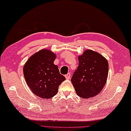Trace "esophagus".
<instances>
[{
    "mask_svg": "<svg viewBox=\"0 0 131 131\" xmlns=\"http://www.w3.org/2000/svg\"><path fill=\"white\" fill-rule=\"evenodd\" d=\"M65 77H66V78L67 79H70L71 78V74H70V73H68L67 74H66L65 75Z\"/></svg>",
    "mask_w": 131,
    "mask_h": 131,
    "instance_id": "1",
    "label": "esophagus"
}]
</instances>
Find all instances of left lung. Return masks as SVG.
I'll return each mask as SVG.
<instances>
[{"label": "left lung", "mask_w": 131, "mask_h": 131, "mask_svg": "<svg viewBox=\"0 0 131 131\" xmlns=\"http://www.w3.org/2000/svg\"><path fill=\"white\" fill-rule=\"evenodd\" d=\"M78 60V67L71 82L77 95L88 99L97 95L104 88L108 75V63L102 55L91 50L84 51Z\"/></svg>", "instance_id": "obj_1"}]
</instances>
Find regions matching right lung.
Listing matches in <instances>:
<instances>
[{
	"mask_svg": "<svg viewBox=\"0 0 131 131\" xmlns=\"http://www.w3.org/2000/svg\"><path fill=\"white\" fill-rule=\"evenodd\" d=\"M55 59L53 53L43 49L30 57L24 67L27 84L41 98L48 99L56 95L59 85L66 79L53 64Z\"/></svg>",
	"mask_w": 131,
	"mask_h": 131,
	"instance_id": "add662e5",
	"label": "right lung"
}]
</instances>
